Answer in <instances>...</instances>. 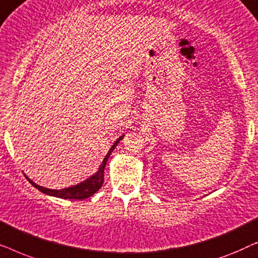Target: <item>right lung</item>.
<instances>
[{
    "label": "right lung",
    "instance_id": "obj_1",
    "mask_svg": "<svg viewBox=\"0 0 258 258\" xmlns=\"http://www.w3.org/2000/svg\"><path fill=\"white\" fill-rule=\"evenodd\" d=\"M123 139V136L118 137L117 141L112 144V147L110 148V150L108 151L107 156L104 157L103 162H102L100 168H98L97 172L95 175L91 176L86 181L80 183V184L77 185H74V186H70V188H66V189H61V190H54V189H48V188H43V186L36 184V183H34L31 181L30 178H28L27 176V179L29 181L31 184H33L35 188L40 190L41 192L43 194H47V195H50V196H55V197H59V199H64V200H84V199H88V197L93 196L95 192L97 191V190H100V188L102 185H103V182H104V168H105V164H107V161L109 156H110L112 151L116 148V146L119 143V141Z\"/></svg>",
    "mask_w": 258,
    "mask_h": 258
}]
</instances>
